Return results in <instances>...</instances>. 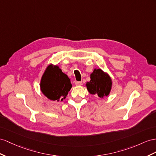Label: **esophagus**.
<instances>
[{
    "label": "esophagus",
    "mask_w": 156,
    "mask_h": 156,
    "mask_svg": "<svg viewBox=\"0 0 156 156\" xmlns=\"http://www.w3.org/2000/svg\"><path fill=\"white\" fill-rule=\"evenodd\" d=\"M82 83V82H75L76 86H81Z\"/></svg>",
    "instance_id": "34e87169"
}]
</instances>
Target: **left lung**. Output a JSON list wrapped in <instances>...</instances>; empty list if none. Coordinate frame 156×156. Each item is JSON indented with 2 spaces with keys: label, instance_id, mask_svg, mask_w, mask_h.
Segmentation results:
<instances>
[{
  "label": "left lung",
  "instance_id": "8db88e82",
  "mask_svg": "<svg viewBox=\"0 0 156 156\" xmlns=\"http://www.w3.org/2000/svg\"><path fill=\"white\" fill-rule=\"evenodd\" d=\"M85 86L90 94L102 99L109 95L113 82L108 73L101 69H94L90 74V81L87 82Z\"/></svg>",
  "mask_w": 156,
  "mask_h": 156
}]
</instances>
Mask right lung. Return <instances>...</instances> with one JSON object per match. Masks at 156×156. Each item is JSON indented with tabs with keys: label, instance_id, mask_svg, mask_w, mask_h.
I'll use <instances>...</instances> for the list:
<instances>
[{
	"label": "right lung",
	"instance_id": "add662e5",
	"mask_svg": "<svg viewBox=\"0 0 156 156\" xmlns=\"http://www.w3.org/2000/svg\"><path fill=\"white\" fill-rule=\"evenodd\" d=\"M72 88L70 80L57 65L50 64L46 68L40 81L42 94L51 101H62Z\"/></svg>",
	"mask_w": 156,
	"mask_h": 156
}]
</instances>
